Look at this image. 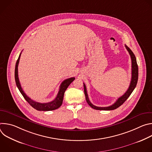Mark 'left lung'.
Instances as JSON below:
<instances>
[{
  "label": "left lung",
  "mask_w": 152,
  "mask_h": 152,
  "mask_svg": "<svg viewBox=\"0 0 152 152\" xmlns=\"http://www.w3.org/2000/svg\"><path fill=\"white\" fill-rule=\"evenodd\" d=\"M125 47L128 51L130 56H131V61H132V78H131V83H130V85L129 86V88L126 91V92L120 97H119L117 100L112 105L107 106V107H98L96 106L93 105L91 102L89 100L87 91H86V86L85 84L83 83V88H84V93L86 98V100L88 104L94 110H106V111H110V110H114L117 109V107L120 106L127 99V98L130 96V95L131 94V93L133 92L134 89L136 87V85L137 84L138 82V65L137 62V59L135 55L132 52V51L126 45H125Z\"/></svg>",
  "instance_id": "8db88e82"
}]
</instances>
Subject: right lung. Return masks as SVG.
I'll use <instances>...</instances> for the list:
<instances>
[{
	"label": "right lung",
	"mask_w": 152,
	"mask_h": 152,
	"mask_svg": "<svg viewBox=\"0 0 152 152\" xmlns=\"http://www.w3.org/2000/svg\"><path fill=\"white\" fill-rule=\"evenodd\" d=\"M21 56V53L18 56V58L15 64V83L17 85V86L18 89L19 90L21 94H22L25 99L29 103V104L32 106L34 108H35V110L38 111H53L55 110L58 109L59 108L63 101V98H64V93L68 88V86L70 85V84L75 79V77H70L69 79H67L66 80H64L61 84L60 85V88L59 90L58 91V93L56 96V97L52 102H48V103H39L31 99H30L23 91L22 88H21L19 79H18V63H19V60Z\"/></svg>",
	"instance_id": "add662e5"
}]
</instances>
